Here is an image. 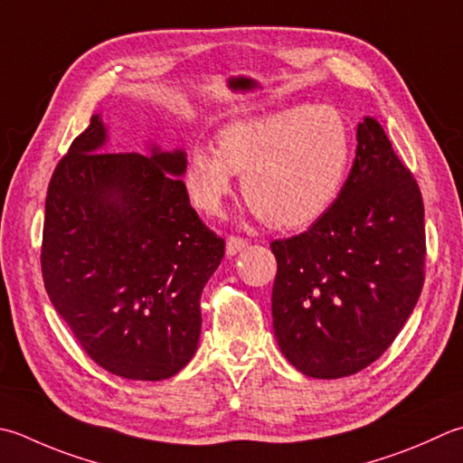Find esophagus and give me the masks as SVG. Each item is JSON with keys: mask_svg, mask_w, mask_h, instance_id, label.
Masks as SVG:
<instances>
[{"mask_svg": "<svg viewBox=\"0 0 463 463\" xmlns=\"http://www.w3.org/2000/svg\"><path fill=\"white\" fill-rule=\"evenodd\" d=\"M247 247H249V241L247 239H241V237H229V239H226V255H229V257L239 255V252H242Z\"/></svg>", "mask_w": 463, "mask_h": 463, "instance_id": "34e87169", "label": "esophagus"}]
</instances>
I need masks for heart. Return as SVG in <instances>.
I'll list each match as a JSON object with an SVG mask.
<instances>
[{
	"mask_svg": "<svg viewBox=\"0 0 463 463\" xmlns=\"http://www.w3.org/2000/svg\"><path fill=\"white\" fill-rule=\"evenodd\" d=\"M351 134L329 104H295L241 118L216 134V150L193 148L188 196L204 214H221L242 175V196L257 216L283 231L303 229L329 211L345 184Z\"/></svg>",
	"mask_w": 463,
	"mask_h": 463,
	"instance_id": "1",
	"label": "heart"
}]
</instances>
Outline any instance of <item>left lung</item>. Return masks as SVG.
Instances as JSON below:
<instances>
[{
    "mask_svg": "<svg viewBox=\"0 0 463 463\" xmlns=\"http://www.w3.org/2000/svg\"><path fill=\"white\" fill-rule=\"evenodd\" d=\"M273 329L303 375L337 379L373 364L410 319L423 287V201L375 118L337 201L309 231L273 241Z\"/></svg>",
    "mask_w": 463,
    "mask_h": 463,
    "instance_id": "1",
    "label": "left lung"
}]
</instances>
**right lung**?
<instances>
[{"label":"right lung","instance_id":"1","mask_svg":"<svg viewBox=\"0 0 463 463\" xmlns=\"http://www.w3.org/2000/svg\"><path fill=\"white\" fill-rule=\"evenodd\" d=\"M94 114L53 170L42 273L53 309L99 367L124 379L176 375L201 339V295L224 257L183 183L186 152H104Z\"/></svg>","mask_w":463,"mask_h":463}]
</instances>
